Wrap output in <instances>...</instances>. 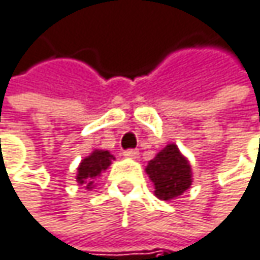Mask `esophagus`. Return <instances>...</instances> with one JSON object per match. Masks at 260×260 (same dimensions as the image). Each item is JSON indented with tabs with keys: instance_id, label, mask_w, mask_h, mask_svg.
I'll return each instance as SVG.
<instances>
[{
	"instance_id": "34e87169",
	"label": "esophagus",
	"mask_w": 260,
	"mask_h": 260,
	"mask_svg": "<svg viewBox=\"0 0 260 260\" xmlns=\"http://www.w3.org/2000/svg\"><path fill=\"white\" fill-rule=\"evenodd\" d=\"M124 156L128 157V159H138L139 151H138V150H125V151H124Z\"/></svg>"
}]
</instances>
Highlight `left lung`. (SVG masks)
I'll return each instance as SVG.
<instances>
[{
	"label": "left lung",
	"instance_id": "8db88e82",
	"mask_svg": "<svg viewBox=\"0 0 260 260\" xmlns=\"http://www.w3.org/2000/svg\"><path fill=\"white\" fill-rule=\"evenodd\" d=\"M159 200L171 201L186 192L192 185V168L176 144L162 148L145 167Z\"/></svg>",
	"mask_w": 260,
	"mask_h": 260
}]
</instances>
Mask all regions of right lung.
Wrapping results in <instances>:
<instances>
[{
  "label": "right lung",
  "instance_id": "right-lung-1",
  "mask_svg": "<svg viewBox=\"0 0 260 260\" xmlns=\"http://www.w3.org/2000/svg\"><path fill=\"white\" fill-rule=\"evenodd\" d=\"M112 160H115V156L110 154V151L93 150L89 156H86L80 162L75 176L77 183L86 188L87 191L93 189L96 186L98 177L112 165Z\"/></svg>",
  "mask_w": 260,
  "mask_h": 260
}]
</instances>
